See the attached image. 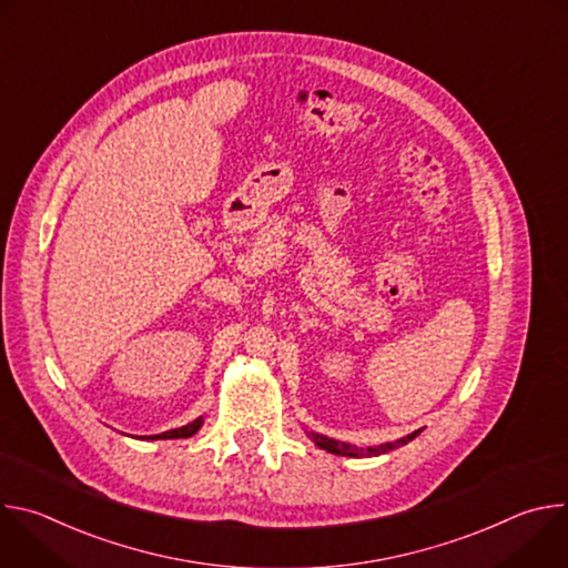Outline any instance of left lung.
<instances>
[{"label":"left lung","mask_w":568,"mask_h":568,"mask_svg":"<svg viewBox=\"0 0 568 568\" xmlns=\"http://www.w3.org/2000/svg\"><path fill=\"white\" fill-rule=\"evenodd\" d=\"M418 434H420V429H418V432H414V434H409V436L399 438V440H395V443H384V445H379V447H366V449L355 447V445H348V443H339V440H335V438L321 436V434H314V432H310L307 436L314 440V445H316L318 449H326V452L337 454V456H353V458H362V456H379V454H388V452L397 449L399 445H407V443H412Z\"/></svg>","instance_id":"left-lung-1"}]
</instances>
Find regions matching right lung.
<instances>
[{
	"label": "right lung",
	"instance_id": "obj_1",
	"mask_svg": "<svg viewBox=\"0 0 568 568\" xmlns=\"http://www.w3.org/2000/svg\"><path fill=\"white\" fill-rule=\"evenodd\" d=\"M204 425V418H195L193 423L184 425V427H178V429H171V432H164V434H156V436H150V440H166V438H191L200 432V427Z\"/></svg>",
	"mask_w": 568,
	"mask_h": 568
}]
</instances>
